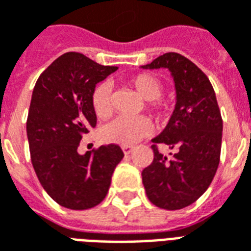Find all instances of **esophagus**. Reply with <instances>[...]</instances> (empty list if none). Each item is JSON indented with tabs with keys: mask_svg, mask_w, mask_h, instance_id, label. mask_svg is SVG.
<instances>
[{
	"mask_svg": "<svg viewBox=\"0 0 251 251\" xmlns=\"http://www.w3.org/2000/svg\"><path fill=\"white\" fill-rule=\"evenodd\" d=\"M133 149H134V147H131V145H124V147H122V151H124L125 154H130Z\"/></svg>",
	"mask_w": 251,
	"mask_h": 251,
	"instance_id": "34e87169",
	"label": "esophagus"
}]
</instances>
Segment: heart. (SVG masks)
<instances>
[{
  "label": "heart",
  "mask_w": 251,
  "mask_h": 251,
  "mask_svg": "<svg viewBox=\"0 0 251 251\" xmlns=\"http://www.w3.org/2000/svg\"><path fill=\"white\" fill-rule=\"evenodd\" d=\"M130 84L138 95L145 100H154L161 95V83L149 74H140L130 79ZM94 113L98 118H107L113 111L111 107V87L107 82L98 84L91 95ZM151 110L156 115L165 113V106L160 102H152ZM151 122L145 117L121 115L104 126L102 130L104 141L118 145H133L151 133Z\"/></svg>",
  "instance_id": "b5f03b06"
}]
</instances>
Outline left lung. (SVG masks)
Returning a JSON list of instances; mask_svg holds the SVG:
<instances>
[{"label":"left lung","mask_w":251,"mask_h":251,"mask_svg":"<svg viewBox=\"0 0 251 251\" xmlns=\"http://www.w3.org/2000/svg\"><path fill=\"white\" fill-rule=\"evenodd\" d=\"M141 68L168 70L176 93L168 124L152 140L154 158L142 171V183L153 204L180 210L199 199L215 176L223 130L221 111L208 77L183 55L168 52ZM156 143H165L176 153L168 159Z\"/></svg>","instance_id":"8db88e82"}]
</instances>
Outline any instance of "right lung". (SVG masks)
<instances>
[{"mask_svg":"<svg viewBox=\"0 0 251 251\" xmlns=\"http://www.w3.org/2000/svg\"><path fill=\"white\" fill-rule=\"evenodd\" d=\"M115 70L68 52L41 74L33 88L26 121L32 165L47 194L70 210L98 205L124 158L114 144L77 153L83 134L97 125L91 103L95 86Z\"/></svg>","mask_w":251,"mask_h":251,"instance_id":"right-lung-1","label":"right lung"}]
</instances>
